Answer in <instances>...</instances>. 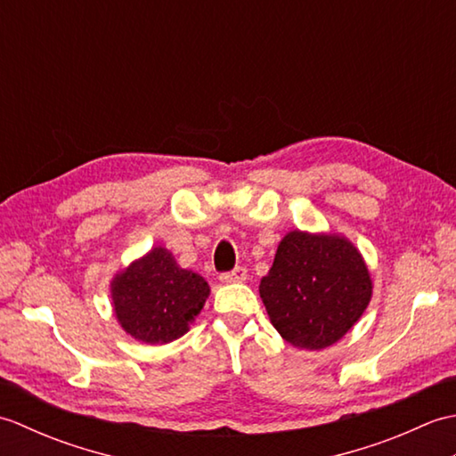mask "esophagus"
I'll return each mask as SVG.
<instances>
[{"label": "esophagus", "instance_id": "34e87169", "mask_svg": "<svg viewBox=\"0 0 456 456\" xmlns=\"http://www.w3.org/2000/svg\"><path fill=\"white\" fill-rule=\"evenodd\" d=\"M221 282H243V280H247V268L245 266H237L233 270H229V273H223L219 276Z\"/></svg>", "mask_w": 456, "mask_h": 456}]
</instances>
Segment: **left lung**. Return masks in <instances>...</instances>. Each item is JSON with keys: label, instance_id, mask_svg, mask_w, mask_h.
Returning a JSON list of instances; mask_svg holds the SVG:
<instances>
[{"label": "left lung", "instance_id": "left-lung-1", "mask_svg": "<svg viewBox=\"0 0 456 456\" xmlns=\"http://www.w3.org/2000/svg\"><path fill=\"white\" fill-rule=\"evenodd\" d=\"M258 289L276 331L294 346L317 351L358 322L370 302L372 282L346 239L292 231L278 245Z\"/></svg>", "mask_w": 456, "mask_h": 456}]
</instances>
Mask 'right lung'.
I'll use <instances>...</instances> for the list:
<instances>
[{"mask_svg": "<svg viewBox=\"0 0 456 456\" xmlns=\"http://www.w3.org/2000/svg\"><path fill=\"white\" fill-rule=\"evenodd\" d=\"M209 286L183 270L167 248H152L111 282V297L121 327L149 345H164L188 331Z\"/></svg>", "mask_w": 456, "mask_h": 456, "instance_id": "add662e5", "label": "right lung"}]
</instances>
